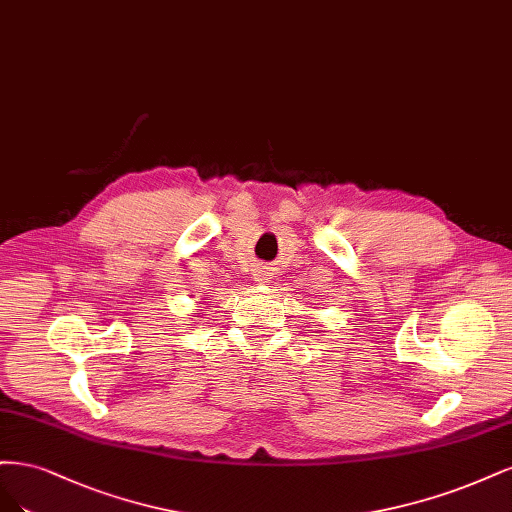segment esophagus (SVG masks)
<instances>
[{"instance_id":"obj_1","label":"esophagus","mask_w":512,"mask_h":512,"mask_svg":"<svg viewBox=\"0 0 512 512\" xmlns=\"http://www.w3.org/2000/svg\"><path fill=\"white\" fill-rule=\"evenodd\" d=\"M253 278L257 280L259 285H268V283H270V278H272V274H270L266 268H257V270L253 272Z\"/></svg>"}]
</instances>
